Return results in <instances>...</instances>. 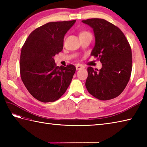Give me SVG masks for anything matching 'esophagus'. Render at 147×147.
Wrapping results in <instances>:
<instances>
[{
  "label": "esophagus",
  "mask_w": 147,
  "mask_h": 147,
  "mask_svg": "<svg viewBox=\"0 0 147 147\" xmlns=\"http://www.w3.org/2000/svg\"><path fill=\"white\" fill-rule=\"evenodd\" d=\"M82 68H84V66H83V65H81V64H77V65H76V70L81 69H82Z\"/></svg>",
  "instance_id": "34e87169"
}]
</instances>
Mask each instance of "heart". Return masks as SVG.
<instances>
[{
	"instance_id": "heart-1",
	"label": "heart",
	"mask_w": 147,
	"mask_h": 147,
	"mask_svg": "<svg viewBox=\"0 0 147 147\" xmlns=\"http://www.w3.org/2000/svg\"><path fill=\"white\" fill-rule=\"evenodd\" d=\"M88 34H91L88 31H82L80 33V36H83V35H88Z\"/></svg>"
}]
</instances>
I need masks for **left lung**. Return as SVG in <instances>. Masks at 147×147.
Wrapping results in <instances>:
<instances>
[{
    "label": "left lung",
    "mask_w": 147,
    "mask_h": 147,
    "mask_svg": "<svg viewBox=\"0 0 147 147\" xmlns=\"http://www.w3.org/2000/svg\"><path fill=\"white\" fill-rule=\"evenodd\" d=\"M93 29L95 45L91 53L102 62L100 70L88 67L85 86L92 96L108 100L119 95L126 88L132 71V52L123 32L104 19L82 21Z\"/></svg>",
    "instance_id": "obj_1"
}]
</instances>
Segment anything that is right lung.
<instances>
[{
    "label": "right lung",
    "instance_id": "obj_1",
    "mask_svg": "<svg viewBox=\"0 0 147 147\" xmlns=\"http://www.w3.org/2000/svg\"><path fill=\"white\" fill-rule=\"evenodd\" d=\"M75 22H50L37 28L22 47L21 78L30 94L40 102H54L60 98L73 79L75 66H57L54 57L63 49L65 34Z\"/></svg>",
    "mask_w": 147,
    "mask_h": 147
}]
</instances>
